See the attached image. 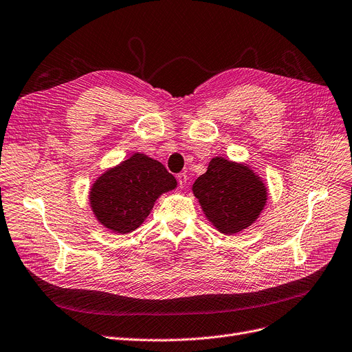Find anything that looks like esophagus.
Listing matches in <instances>:
<instances>
[{
  "instance_id": "obj_1",
  "label": "esophagus",
  "mask_w": 352,
  "mask_h": 352,
  "mask_svg": "<svg viewBox=\"0 0 352 352\" xmlns=\"http://www.w3.org/2000/svg\"><path fill=\"white\" fill-rule=\"evenodd\" d=\"M177 181H178V187H179V188H184L186 184H187V174H184V173L178 174Z\"/></svg>"
}]
</instances>
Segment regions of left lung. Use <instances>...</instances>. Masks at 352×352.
<instances>
[{"mask_svg": "<svg viewBox=\"0 0 352 352\" xmlns=\"http://www.w3.org/2000/svg\"><path fill=\"white\" fill-rule=\"evenodd\" d=\"M206 217L224 234L241 232L256 221L266 203L263 182L248 165L212 158L192 184Z\"/></svg>", "mask_w": 352, "mask_h": 352, "instance_id": "obj_1", "label": "left lung"}]
</instances>
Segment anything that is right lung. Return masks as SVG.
<instances>
[{"label":"right lung","instance_id":"add662e5","mask_svg":"<svg viewBox=\"0 0 352 352\" xmlns=\"http://www.w3.org/2000/svg\"><path fill=\"white\" fill-rule=\"evenodd\" d=\"M177 187L165 166L144 154L106 171L90 190V207L96 219L112 232L126 234L148 217L157 198Z\"/></svg>","mask_w":352,"mask_h":352}]
</instances>
